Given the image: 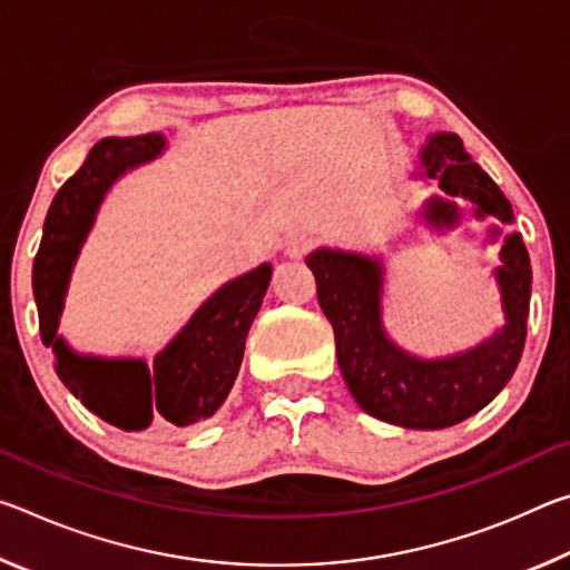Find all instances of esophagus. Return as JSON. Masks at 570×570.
Listing matches in <instances>:
<instances>
[{
  "label": "esophagus",
  "instance_id": "esophagus-1",
  "mask_svg": "<svg viewBox=\"0 0 570 570\" xmlns=\"http://www.w3.org/2000/svg\"><path fill=\"white\" fill-rule=\"evenodd\" d=\"M312 248H314V240H312V236H306V234H296V236L286 240V254L292 258H302Z\"/></svg>",
  "mask_w": 570,
  "mask_h": 570
}]
</instances>
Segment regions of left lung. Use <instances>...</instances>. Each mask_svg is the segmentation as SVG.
Wrapping results in <instances>:
<instances>
[{"mask_svg":"<svg viewBox=\"0 0 570 570\" xmlns=\"http://www.w3.org/2000/svg\"><path fill=\"white\" fill-rule=\"evenodd\" d=\"M422 163L428 176L440 180L442 190L472 200L478 216H495L505 224L513 220L510 200L470 160L455 132L432 135ZM424 216L435 226H452L458 220L455 206L440 198L430 200ZM500 258L503 332L465 354L435 362L404 354L382 332V266L377 262L326 248L306 258L322 312L332 322L344 382L364 412L400 428L442 430L475 414L505 387L525 346L533 272L520 234L505 238Z\"/></svg>","mask_w":570,"mask_h":570,"instance_id":"1","label":"left lung"}]
</instances>
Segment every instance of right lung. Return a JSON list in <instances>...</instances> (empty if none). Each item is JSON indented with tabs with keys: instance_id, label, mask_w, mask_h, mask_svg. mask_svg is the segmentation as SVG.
I'll list each match as a JSON object with an SVG mask.
<instances>
[{
	"instance_id": "obj_1",
	"label": "right lung",
	"mask_w": 570,
	"mask_h": 570,
	"mask_svg": "<svg viewBox=\"0 0 570 570\" xmlns=\"http://www.w3.org/2000/svg\"><path fill=\"white\" fill-rule=\"evenodd\" d=\"M163 148L166 140L156 132L100 140L82 168L57 190L32 266L40 334L52 346L57 377L100 420L128 432L163 420L188 428L224 404L244 360L250 322L272 282V266L264 264L218 288L166 352L158 354L153 370L140 360H95L67 350L57 336V320L95 208L115 178L153 160Z\"/></svg>"
}]
</instances>
